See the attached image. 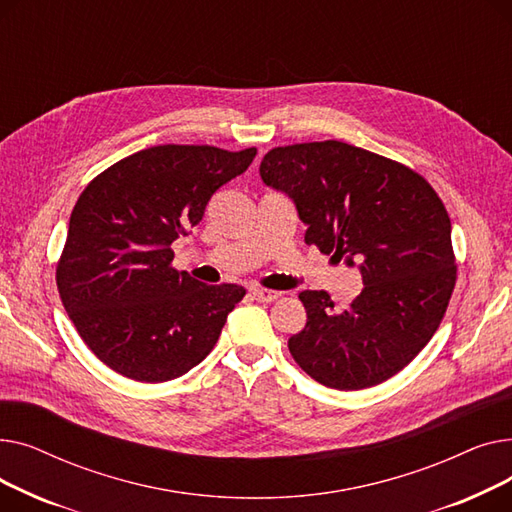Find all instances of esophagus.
<instances>
[{"label": "esophagus", "instance_id": "34e87169", "mask_svg": "<svg viewBox=\"0 0 512 512\" xmlns=\"http://www.w3.org/2000/svg\"><path fill=\"white\" fill-rule=\"evenodd\" d=\"M253 297L259 301V303H274L282 297V292L278 290H267V288H255L253 290Z\"/></svg>", "mask_w": 512, "mask_h": 512}]
</instances>
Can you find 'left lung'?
Here are the masks:
<instances>
[{"mask_svg":"<svg viewBox=\"0 0 512 512\" xmlns=\"http://www.w3.org/2000/svg\"><path fill=\"white\" fill-rule=\"evenodd\" d=\"M259 174L297 205L307 245L357 261L365 284L342 311L326 290L299 294L307 324L288 340L292 359L334 390L386 382L432 340L456 284L442 199L409 166L342 141L274 147Z\"/></svg>","mask_w":512,"mask_h":512,"instance_id":"1","label":"left lung"}]
</instances>
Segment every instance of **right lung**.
I'll return each mask as SVG.
<instances>
[{
    "mask_svg": "<svg viewBox=\"0 0 512 512\" xmlns=\"http://www.w3.org/2000/svg\"><path fill=\"white\" fill-rule=\"evenodd\" d=\"M255 155V147L157 145L116 161L80 193L56 284L78 336L124 378L159 384L191 371L247 294L174 270L170 245Z\"/></svg>",
    "mask_w": 512,
    "mask_h": 512,
    "instance_id": "right-lung-1",
    "label": "right lung"
}]
</instances>
